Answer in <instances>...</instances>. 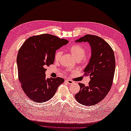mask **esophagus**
<instances>
[{
  "label": "esophagus",
  "instance_id": "obj_1",
  "mask_svg": "<svg viewBox=\"0 0 131 131\" xmlns=\"http://www.w3.org/2000/svg\"><path fill=\"white\" fill-rule=\"evenodd\" d=\"M66 82H67L68 84H72V83H74V82L73 81V80H69V79H66Z\"/></svg>",
  "mask_w": 131,
  "mask_h": 131
}]
</instances>
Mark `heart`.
<instances>
[{
  "mask_svg": "<svg viewBox=\"0 0 131 131\" xmlns=\"http://www.w3.org/2000/svg\"><path fill=\"white\" fill-rule=\"evenodd\" d=\"M69 50L71 52V54L73 55L75 59L77 61H79L80 60L83 59V58L85 57L86 54V51L84 47H83L79 44H73L71 46ZM61 54H62V52L60 50H57L54 53V60L55 61H58L60 58Z\"/></svg>",
  "mask_w": 131,
  "mask_h": 131,
  "instance_id": "heart-1",
  "label": "heart"
}]
</instances>
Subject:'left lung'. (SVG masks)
<instances>
[{"label":"left lung","instance_id":"1","mask_svg":"<svg viewBox=\"0 0 131 131\" xmlns=\"http://www.w3.org/2000/svg\"><path fill=\"white\" fill-rule=\"evenodd\" d=\"M83 41L89 43L91 47V57L84 70L91 80L87 86L79 83L80 90L75 97L80 104L92 106L102 101L110 90L115 69V56L109 44L98 36L87 34L75 42Z\"/></svg>","mask_w":131,"mask_h":131}]
</instances>
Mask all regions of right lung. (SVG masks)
<instances>
[{"mask_svg": "<svg viewBox=\"0 0 131 131\" xmlns=\"http://www.w3.org/2000/svg\"><path fill=\"white\" fill-rule=\"evenodd\" d=\"M68 42L44 34L30 37L19 48L17 57L18 79L30 99L40 103L48 101L63 83L60 77L46 78V67L53 63L56 51Z\"/></svg>", "mask_w": 131, "mask_h": 131, "instance_id": "right-lung-1", "label": "right lung"}]
</instances>
